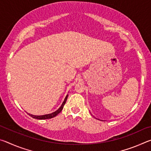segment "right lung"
Wrapping results in <instances>:
<instances>
[{"mask_svg":"<svg viewBox=\"0 0 151 151\" xmlns=\"http://www.w3.org/2000/svg\"><path fill=\"white\" fill-rule=\"evenodd\" d=\"M67 98H68V94L66 96L65 100H64L63 103H62V104H61V106L57 110V111L52 112V113L44 114V115H33V114H29V113H28V114H29V115L31 117H32V118L37 119H40V120H44V119H48L53 118V117L56 116L58 114H59L60 112L62 111V110H63V107H64V105H65V104L66 103V100H67Z\"/></svg>","mask_w":151,"mask_h":151,"instance_id":"1","label":"right lung"}]
</instances>
